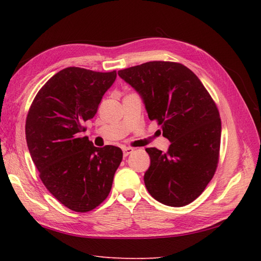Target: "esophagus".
<instances>
[{
  "label": "esophagus",
  "instance_id": "34e87169",
  "mask_svg": "<svg viewBox=\"0 0 261 261\" xmlns=\"http://www.w3.org/2000/svg\"><path fill=\"white\" fill-rule=\"evenodd\" d=\"M122 150H123V156L126 157V156H129L130 153L134 152L135 149L134 148H130V147H124L123 149H122Z\"/></svg>",
  "mask_w": 261,
  "mask_h": 261
}]
</instances>
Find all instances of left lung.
<instances>
[{
	"mask_svg": "<svg viewBox=\"0 0 261 261\" xmlns=\"http://www.w3.org/2000/svg\"><path fill=\"white\" fill-rule=\"evenodd\" d=\"M140 94L149 119L162 126L168 151L147 148L149 194L168 206H185L204 192L218 168L221 119L202 82L186 66L148 62L119 70Z\"/></svg>",
	"mask_w": 261,
	"mask_h": 261,
	"instance_id": "left-lung-1",
	"label": "left lung"
}]
</instances>
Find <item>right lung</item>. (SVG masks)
Wrapping results in <instances>:
<instances>
[{"instance_id": "obj_1", "label": "right lung", "mask_w": 261, "mask_h": 261, "mask_svg": "<svg viewBox=\"0 0 261 261\" xmlns=\"http://www.w3.org/2000/svg\"><path fill=\"white\" fill-rule=\"evenodd\" d=\"M115 79V70L65 68L39 90L27 115V145L39 177L75 212L92 211L109 196L123 157L119 147H94L81 135Z\"/></svg>"}]
</instances>
